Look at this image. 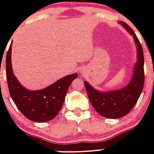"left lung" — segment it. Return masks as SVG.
Here are the masks:
<instances>
[{"instance_id":"1","label":"left lung","mask_w":154,"mask_h":154,"mask_svg":"<svg viewBox=\"0 0 154 154\" xmlns=\"http://www.w3.org/2000/svg\"><path fill=\"white\" fill-rule=\"evenodd\" d=\"M134 38L137 50V60L135 63L134 74L126 86L120 89L101 92L85 82L87 94L93 107L102 117L117 119L128 114L136 105L144 87V54L141 43L129 25L119 22Z\"/></svg>"}]
</instances>
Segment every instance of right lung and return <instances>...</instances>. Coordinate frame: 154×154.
<instances>
[{
    "label": "right lung",
    "instance_id": "1",
    "mask_svg": "<svg viewBox=\"0 0 154 154\" xmlns=\"http://www.w3.org/2000/svg\"><path fill=\"white\" fill-rule=\"evenodd\" d=\"M12 44L6 55V77L10 96L18 109L28 119L45 122L53 119L62 107L70 84L77 73L68 75L40 90H29L23 86L13 74L11 61Z\"/></svg>",
    "mask_w": 154,
    "mask_h": 154
}]
</instances>
